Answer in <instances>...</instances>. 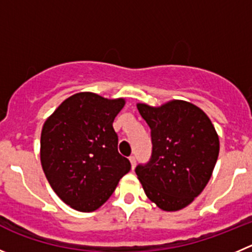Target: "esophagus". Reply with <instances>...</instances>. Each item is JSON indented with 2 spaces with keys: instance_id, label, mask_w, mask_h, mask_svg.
Returning <instances> with one entry per match:
<instances>
[{
  "instance_id": "esophagus-1",
  "label": "esophagus",
  "mask_w": 252,
  "mask_h": 252,
  "mask_svg": "<svg viewBox=\"0 0 252 252\" xmlns=\"http://www.w3.org/2000/svg\"><path fill=\"white\" fill-rule=\"evenodd\" d=\"M128 159H130L131 167H132V169H133L136 167V158H135V156H130V158H128Z\"/></svg>"
}]
</instances>
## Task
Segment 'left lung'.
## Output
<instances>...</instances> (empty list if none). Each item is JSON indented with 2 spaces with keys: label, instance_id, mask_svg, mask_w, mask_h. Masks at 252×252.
Instances as JSON below:
<instances>
[{
  "label": "left lung",
  "instance_id": "left-lung-1",
  "mask_svg": "<svg viewBox=\"0 0 252 252\" xmlns=\"http://www.w3.org/2000/svg\"><path fill=\"white\" fill-rule=\"evenodd\" d=\"M151 128L152 157L136 174L146 195L159 209L176 212L190 204L209 182L219 156V136L208 115L188 101L160 106L137 104Z\"/></svg>",
  "mask_w": 252,
  "mask_h": 252
}]
</instances>
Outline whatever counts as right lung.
<instances>
[{
	"label": "right lung",
	"instance_id": "1",
	"mask_svg": "<svg viewBox=\"0 0 252 252\" xmlns=\"http://www.w3.org/2000/svg\"><path fill=\"white\" fill-rule=\"evenodd\" d=\"M125 99L78 93L45 120L40 135V163L50 187L79 212L99 209L131 169L117 151L112 127Z\"/></svg>",
	"mask_w": 252,
	"mask_h": 252
}]
</instances>
